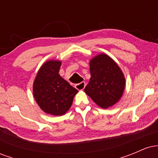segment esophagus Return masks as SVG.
Listing matches in <instances>:
<instances>
[{
  "mask_svg": "<svg viewBox=\"0 0 158 158\" xmlns=\"http://www.w3.org/2000/svg\"><path fill=\"white\" fill-rule=\"evenodd\" d=\"M75 88L79 90H84V88H85V81H81V82L79 83V84H77L75 85Z\"/></svg>",
  "mask_w": 158,
  "mask_h": 158,
  "instance_id": "obj_1",
  "label": "esophagus"
}]
</instances>
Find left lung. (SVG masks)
<instances>
[{
	"mask_svg": "<svg viewBox=\"0 0 158 158\" xmlns=\"http://www.w3.org/2000/svg\"><path fill=\"white\" fill-rule=\"evenodd\" d=\"M89 64L90 78L84 90L85 94L102 108L115 105L122 97L126 87L122 70L106 53L94 56Z\"/></svg>",
	"mask_w": 158,
	"mask_h": 158,
	"instance_id": "obj_1",
	"label": "left lung"
}]
</instances>
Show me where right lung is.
Here are the masks:
<instances>
[{
  "mask_svg": "<svg viewBox=\"0 0 158 158\" xmlns=\"http://www.w3.org/2000/svg\"><path fill=\"white\" fill-rule=\"evenodd\" d=\"M61 65V61H47L39 68L32 85L34 98L40 108L54 116L66 114L79 92L59 74Z\"/></svg>",
  "mask_w": 158,
  "mask_h": 158,
  "instance_id": "obj_1",
  "label": "right lung"
}]
</instances>
